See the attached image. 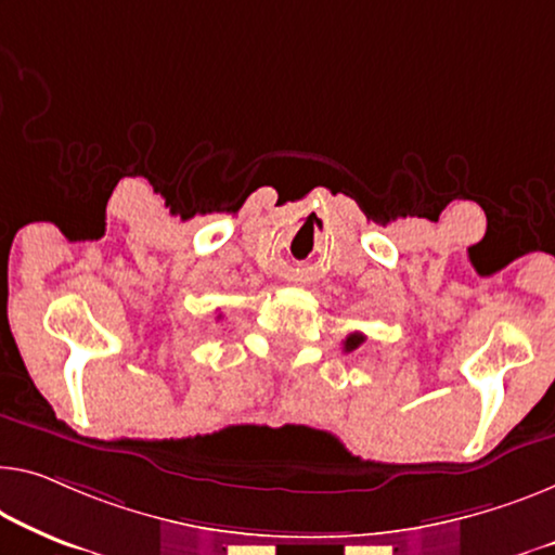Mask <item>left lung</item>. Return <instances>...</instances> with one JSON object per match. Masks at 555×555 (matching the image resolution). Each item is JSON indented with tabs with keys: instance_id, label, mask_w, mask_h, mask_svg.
I'll return each instance as SVG.
<instances>
[{
	"instance_id": "8db88e82",
	"label": "left lung",
	"mask_w": 555,
	"mask_h": 555,
	"mask_svg": "<svg viewBox=\"0 0 555 555\" xmlns=\"http://www.w3.org/2000/svg\"><path fill=\"white\" fill-rule=\"evenodd\" d=\"M363 334H359V331H353V334H349L346 336V341H344V351H353V349H359V346L363 344Z\"/></svg>"
}]
</instances>
